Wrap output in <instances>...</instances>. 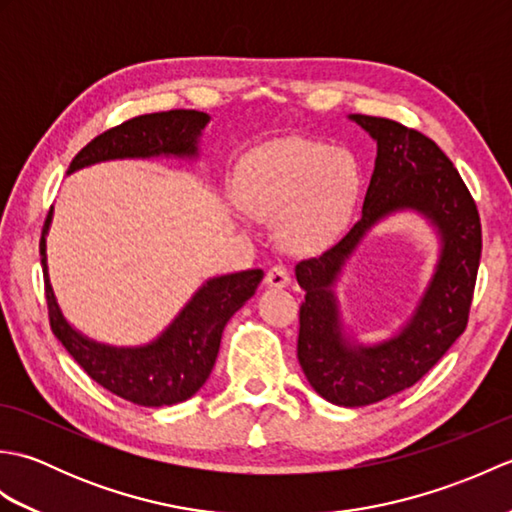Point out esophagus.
<instances>
[{
    "label": "esophagus",
    "instance_id": "1",
    "mask_svg": "<svg viewBox=\"0 0 512 512\" xmlns=\"http://www.w3.org/2000/svg\"><path fill=\"white\" fill-rule=\"evenodd\" d=\"M266 284L270 286V288H286L288 284H290V273H288V268L286 266H281V264H277V266H273L266 273Z\"/></svg>",
    "mask_w": 512,
    "mask_h": 512
}]
</instances>
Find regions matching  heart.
Instances as JSON below:
<instances>
[{
	"instance_id": "obj_1",
	"label": "heart",
	"mask_w": 512,
	"mask_h": 512,
	"mask_svg": "<svg viewBox=\"0 0 512 512\" xmlns=\"http://www.w3.org/2000/svg\"><path fill=\"white\" fill-rule=\"evenodd\" d=\"M358 167L345 149L288 140L259 151L239 178V204L259 220H279L281 237L297 250L321 248L350 220Z\"/></svg>"
}]
</instances>
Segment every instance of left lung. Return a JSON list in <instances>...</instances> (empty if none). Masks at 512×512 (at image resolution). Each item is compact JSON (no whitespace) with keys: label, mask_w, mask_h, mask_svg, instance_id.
Returning a JSON list of instances; mask_svg holds the SVG:
<instances>
[{"label":"left lung","mask_w":512,"mask_h":512,"mask_svg":"<svg viewBox=\"0 0 512 512\" xmlns=\"http://www.w3.org/2000/svg\"><path fill=\"white\" fill-rule=\"evenodd\" d=\"M376 140V167L363 215L323 255L297 264L306 290L299 308L297 356L319 396L363 407L416 385L466 330L482 257V224L471 191L447 154L418 129L354 114ZM400 208L427 214L443 235V255L421 306L398 337L376 348L350 346L340 334L331 284L344 259L378 219Z\"/></svg>","instance_id":"8db88e82"}]
</instances>
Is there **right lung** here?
Segmentation results:
<instances>
[{"label":"right lung","mask_w":512,"mask_h":512,"mask_svg":"<svg viewBox=\"0 0 512 512\" xmlns=\"http://www.w3.org/2000/svg\"><path fill=\"white\" fill-rule=\"evenodd\" d=\"M206 123L209 114L195 110H169L129 118L90 140L74 156L68 173L116 158H149L160 154L195 156L198 154L195 145ZM50 217L52 211L43 222L39 253L50 328L61 345L92 380L134 405L165 407L191 398L211 374L220 352L224 325L255 295L264 270H244V273L206 281L167 332L151 345L125 347V350L101 345L72 330L54 299L46 264Z\"/></svg>","instance_id":"obj_1"}]
</instances>
